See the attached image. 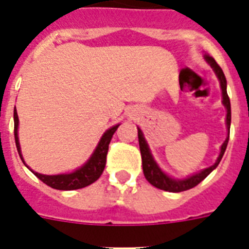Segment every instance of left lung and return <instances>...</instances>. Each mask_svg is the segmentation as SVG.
<instances>
[{"instance_id": "1", "label": "left lung", "mask_w": 249, "mask_h": 249, "mask_svg": "<svg viewBox=\"0 0 249 249\" xmlns=\"http://www.w3.org/2000/svg\"><path fill=\"white\" fill-rule=\"evenodd\" d=\"M204 59L207 60V63L212 67V70L216 73L217 79L220 81L221 91H222V105L225 106L226 108V128H228V137L226 140L221 146L220 155L217 158L216 163L211 165L209 168H205V169L200 170L199 173H195L193 176H189V177L182 178V179H178V178H172L169 177L168 174L164 173L163 170L160 169V166L158 165V163L154 159V156L151 154V150L148 147L147 141L144 140L143 133L138 128V141H140V150H141V156H142V168H143V174L146 179H147L152 186H155L158 189L164 190V191H169V193H181V191H186V190H190L195 187L196 185H199L203 179H204L207 176H208L213 169H216L217 165L220 164L221 159L225 154V150L228 147L229 137H230V124H231V106H230V99H229L228 91H226V77H225L224 72L221 70V67L216 63V60L213 59L212 56L204 55Z\"/></svg>"}]
</instances>
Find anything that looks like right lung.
<instances>
[{
    "label": "right lung",
    "instance_id": "right-lung-1",
    "mask_svg": "<svg viewBox=\"0 0 249 249\" xmlns=\"http://www.w3.org/2000/svg\"><path fill=\"white\" fill-rule=\"evenodd\" d=\"M119 125H113L112 128L107 129L103 136L101 137V140L98 142L97 147L93 151L91 156H90L88 161L84 164L83 166H80L76 170L71 172V173H62V174H54V176H48V174L37 173L35 170H32L27 164H25L23 155H21L20 143H19V137H18V126H19V117H18L17 108L14 109V137H15V143H17L18 152L20 156L21 161L24 163V165L32 172L37 178H40L41 181L46 183L48 186L56 190H77L83 189L86 186L91 185L93 182H95L98 178L101 177V174L103 173V169L106 166V158H107V152H108V144L111 142L113 133L116 132V129L119 128Z\"/></svg>",
    "mask_w": 249,
    "mask_h": 249
}]
</instances>
